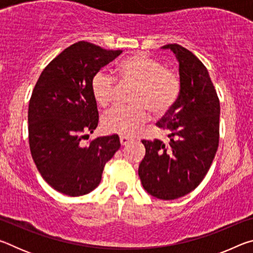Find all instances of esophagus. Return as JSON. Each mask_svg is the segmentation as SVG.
I'll use <instances>...</instances> for the list:
<instances>
[{"mask_svg":"<svg viewBox=\"0 0 253 253\" xmlns=\"http://www.w3.org/2000/svg\"><path fill=\"white\" fill-rule=\"evenodd\" d=\"M119 139H121L122 146H126V145L130 142V138H129V137H127V136H121V137H119Z\"/></svg>","mask_w":253,"mask_h":253,"instance_id":"esophagus-1","label":"esophagus"}]
</instances>
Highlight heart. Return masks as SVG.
I'll list each match as a JSON object with an SVG mask.
<instances>
[{
  "label": "heart",
  "instance_id": "1",
  "mask_svg": "<svg viewBox=\"0 0 253 253\" xmlns=\"http://www.w3.org/2000/svg\"><path fill=\"white\" fill-rule=\"evenodd\" d=\"M118 81L134 84L127 107H116L102 118V127L108 132L131 136L148 119V109L163 115L176 102L181 83L174 71L144 53L132 54L119 63ZM116 81L110 75L98 71L91 79V93L96 104L107 108L114 101Z\"/></svg>",
  "mask_w": 253,
  "mask_h": 253
}]
</instances>
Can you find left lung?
<instances>
[{
    "label": "left lung",
    "mask_w": 253,
    "mask_h": 253,
    "mask_svg": "<svg viewBox=\"0 0 253 253\" xmlns=\"http://www.w3.org/2000/svg\"><path fill=\"white\" fill-rule=\"evenodd\" d=\"M178 62V98L157 126L169 130V146L142 140L146 153L138 175L147 193L175 200L199 186L219 146L220 101L207 68L179 44H166Z\"/></svg>",
    "instance_id": "left-lung-1"
}]
</instances>
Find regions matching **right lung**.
Returning <instances> with one entry per match:
<instances>
[{"label": "right lung", "instance_id": "obj_1", "mask_svg": "<svg viewBox=\"0 0 253 253\" xmlns=\"http://www.w3.org/2000/svg\"><path fill=\"white\" fill-rule=\"evenodd\" d=\"M122 50L85 41L68 46L42 71L29 102V144L37 169L55 191L69 196L90 193L119 147L118 135L101 136L83 146L98 126L91 79Z\"/></svg>", "mask_w": 253, "mask_h": 253}]
</instances>
